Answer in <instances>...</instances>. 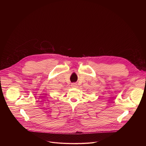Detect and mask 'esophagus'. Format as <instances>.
I'll use <instances>...</instances> for the list:
<instances>
[{"label": "esophagus", "mask_w": 146, "mask_h": 146, "mask_svg": "<svg viewBox=\"0 0 146 146\" xmlns=\"http://www.w3.org/2000/svg\"><path fill=\"white\" fill-rule=\"evenodd\" d=\"M71 86L73 88H77V85L76 84H75V83H73V84H72Z\"/></svg>", "instance_id": "obj_1"}]
</instances>
